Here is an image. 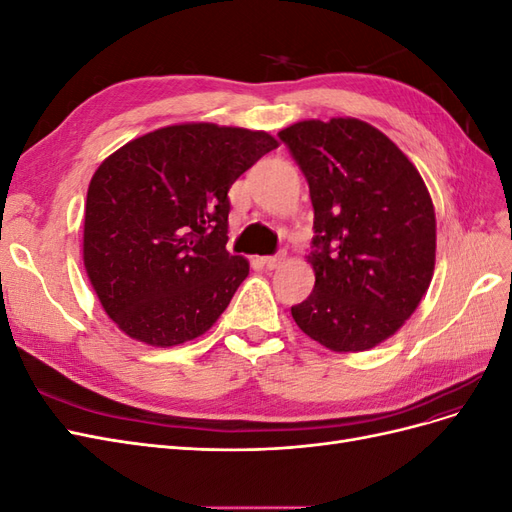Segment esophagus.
<instances>
[{
    "mask_svg": "<svg viewBox=\"0 0 512 512\" xmlns=\"http://www.w3.org/2000/svg\"><path fill=\"white\" fill-rule=\"evenodd\" d=\"M260 262H262V267H267V269H277L284 262V256H262L260 258Z\"/></svg>",
    "mask_w": 512,
    "mask_h": 512,
    "instance_id": "obj_1",
    "label": "esophagus"
}]
</instances>
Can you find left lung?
Returning a JSON list of instances; mask_svg holds the SVG:
<instances>
[{
    "label": "left lung",
    "mask_w": 512,
    "mask_h": 512,
    "mask_svg": "<svg viewBox=\"0 0 512 512\" xmlns=\"http://www.w3.org/2000/svg\"><path fill=\"white\" fill-rule=\"evenodd\" d=\"M309 183L316 284L290 314L333 352H363L416 312L436 267V211L416 166L367 121L305 119L280 132Z\"/></svg>",
    "instance_id": "1"
}]
</instances>
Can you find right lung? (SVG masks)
Here are the masks:
<instances>
[{"mask_svg": "<svg viewBox=\"0 0 512 512\" xmlns=\"http://www.w3.org/2000/svg\"><path fill=\"white\" fill-rule=\"evenodd\" d=\"M265 130L158 128L111 153L87 190L83 265L128 337L170 348L207 333L250 273L228 243V190L275 149Z\"/></svg>", "mask_w": 512, "mask_h": 512, "instance_id": "right-lung-1", "label": "right lung"}]
</instances>
